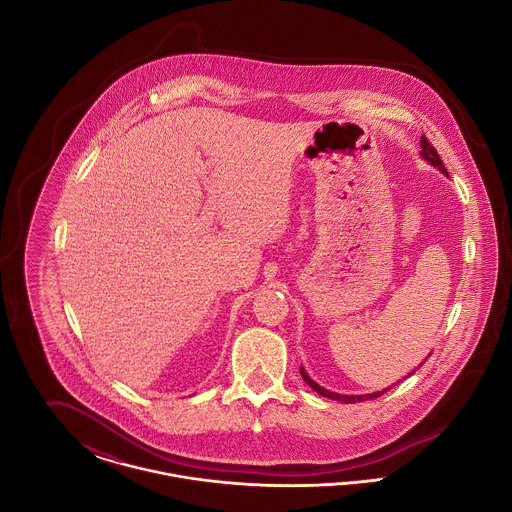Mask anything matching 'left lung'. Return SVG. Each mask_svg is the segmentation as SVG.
Masks as SVG:
<instances>
[{
  "instance_id": "left-lung-1",
  "label": "left lung",
  "mask_w": 512,
  "mask_h": 512,
  "mask_svg": "<svg viewBox=\"0 0 512 512\" xmlns=\"http://www.w3.org/2000/svg\"><path fill=\"white\" fill-rule=\"evenodd\" d=\"M420 146H422V151H420V155L430 163V165H434V167H438L439 171L443 172V174H447V169L443 167V163H441V159H439L438 151H436V147L432 146L430 142H428V138L426 136H422L420 138ZM422 365V363H420ZM301 376H303V380L313 388V390L320 393V395H324V397H328V399H334V401H343V403H359V401H368V399H376V397H380L382 393H386V391L390 390H382L376 391V393H366V395H341V393H334V391L324 390L322 386H318L315 380H311L309 376H307V372L303 370V366H301Z\"/></svg>"
}]
</instances>
